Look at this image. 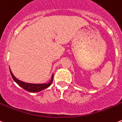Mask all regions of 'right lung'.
<instances>
[{
  "instance_id": "obj_1",
  "label": "right lung",
  "mask_w": 122,
  "mask_h": 122,
  "mask_svg": "<svg viewBox=\"0 0 122 122\" xmlns=\"http://www.w3.org/2000/svg\"><path fill=\"white\" fill-rule=\"evenodd\" d=\"M10 71L11 75L12 78H13V80L18 84L19 86L22 87L24 89L26 90V91L30 92H38L40 91H42V90L45 89L47 88L51 85V84L53 82V73L51 75V80L48 82L47 83H41V84H36V83H25V82L22 81L20 80H18L15 77V76L12 73L10 69Z\"/></svg>"
}]
</instances>
